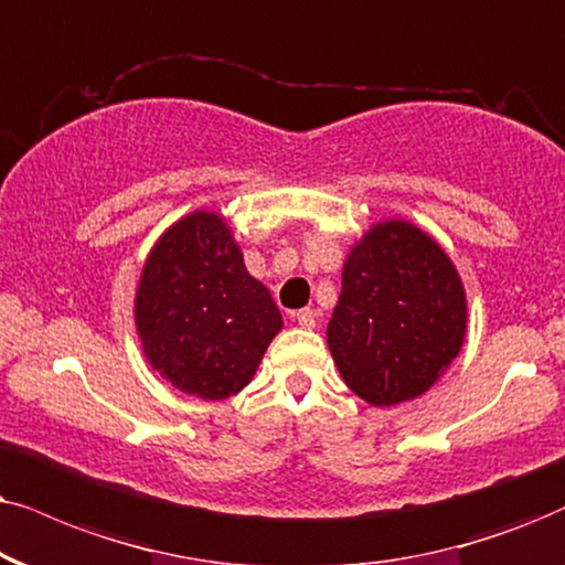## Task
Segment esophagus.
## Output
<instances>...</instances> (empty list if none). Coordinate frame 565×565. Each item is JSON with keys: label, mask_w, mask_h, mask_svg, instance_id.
<instances>
[{"label": "esophagus", "mask_w": 565, "mask_h": 565, "mask_svg": "<svg viewBox=\"0 0 565 565\" xmlns=\"http://www.w3.org/2000/svg\"><path fill=\"white\" fill-rule=\"evenodd\" d=\"M295 318H297L299 326L307 328V331H310V328H316V323H318V312L310 310V307H305V310H297Z\"/></svg>", "instance_id": "1"}]
</instances>
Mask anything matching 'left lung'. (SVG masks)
Here are the masks:
<instances>
[{"label": "left lung", "instance_id": "obj_1", "mask_svg": "<svg viewBox=\"0 0 565 565\" xmlns=\"http://www.w3.org/2000/svg\"><path fill=\"white\" fill-rule=\"evenodd\" d=\"M328 349L356 396L394 406L423 396L461 352L467 291L430 234L377 221L349 249Z\"/></svg>", "mask_w": 565, "mask_h": 565}]
</instances>
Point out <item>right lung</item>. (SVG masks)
<instances>
[{
	"label": "right lung",
	"mask_w": 565,
	"mask_h": 565,
	"mask_svg": "<svg viewBox=\"0 0 565 565\" xmlns=\"http://www.w3.org/2000/svg\"><path fill=\"white\" fill-rule=\"evenodd\" d=\"M281 326L221 213H188L148 253L135 328L148 365L184 394L203 402L239 394Z\"/></svg>",
	"instance_id": "obj_1"
}]
</instances>
